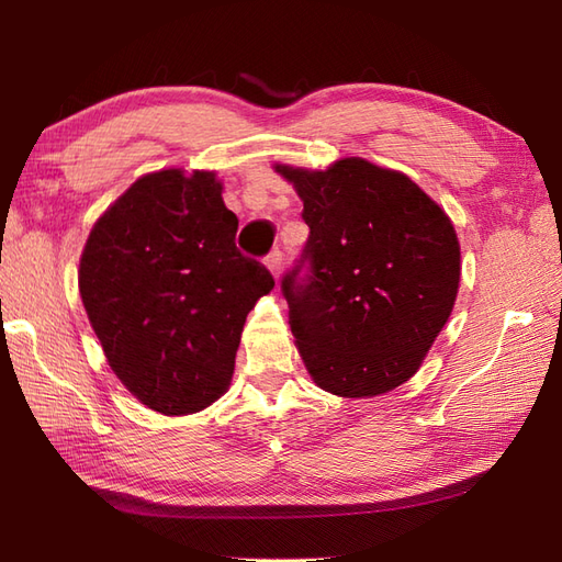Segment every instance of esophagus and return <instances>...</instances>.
<instances>
[{
	"label": "esophagus",
	"mask_w": 562,
	"mask_h": 562,
	"mask_svg": "<svg viewBox=\"0 0 562 562\" xmlns=\"http://www.w3.org/2000/svg\"><path fill=\"white\" fill-rule=\"evenodd\" d=\"M265 265H267V269L271 271V277L274 279H279L281 277V265H283V258H281V250L277 248V250H271L267 258H265Z\"/></svg>",
	"instance_id": "obj_1"
}]
</instances>
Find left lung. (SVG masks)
Listing matches in <instances>:
<instances>
[{
	"instance_id": "1",
	"label": "left lung",
	"mask_w": 562,
	"mask_h": 562,
	"mask_svg": "<svg viewBox=\"0 0 562 562\" xmlns=\"http://www.w3.org/2000/svg\"><path fill=\"white\" fill-rule=\"evenodd\" d=\"M274 168L310 227L281 281L302 361L335 396L386 394L415 375L450 318L462 269L450 217L407 176L359 157L326 171Z\"/></svg>"
}]
</instances>
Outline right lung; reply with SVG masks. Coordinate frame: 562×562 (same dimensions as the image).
<instances>
[{"label":"right lung","mask_w":562,"mask_h":562,"mask_svg":"<svg viewBox=\"0 0 562 562\" xmlns=\"http://www.w3.org/2000/svg\"><path fill=\"white\" fill-rule=\"evenodd\" d=\"M236 227L215 173L168 168L135 180L83 246L79 293L108 363L161 415L225 394L246 316L274 288Z\"/></svg>","instance_id":"add662e5"}]
</instances>
